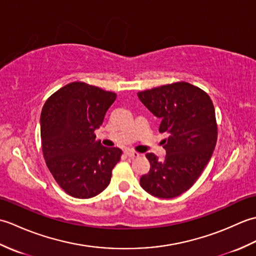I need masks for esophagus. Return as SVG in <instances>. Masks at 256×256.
<instances>
[{
	"label": "esophagus",
	"instance_id": "esophagus-1",
	"mask_svg": "<svg viewBox=\"0 0 256 256\" xmlns=\"http://www.w3.org/2000/svg\"><path fill=\"white\" fill-rule=\"evenodd\" d=\"M125 154H126L130 157V158H135V157L140 156L138 152H134V150H126V152H125Z\"/></svg>",
	"mask_w": 256,
	"mask_h": 256
}]
</instances>
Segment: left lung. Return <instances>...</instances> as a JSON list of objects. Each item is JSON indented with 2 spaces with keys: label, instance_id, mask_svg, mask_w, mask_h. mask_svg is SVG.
I'll return each mask as SVG.
<instances>
[{
  "label": "left lung",
  "instance_id": "left-lung-1",
  "mask_svg": "<svg viewBox=\"0 0 256 256\" xmlns=\"http://www.w3.org/2000/svg\"><path fill=\"white\" fill-rule=\"evenodd\" d=\"M140 102L162 120L160 132L166 156L146 154L150 170L140 179L157 198L170 199L192 186L210 160L218 138L214 106L204 90L184 81L138 94Z\"/></svg>",
  "mask_w": 256,
  "mask_h": 256
}]
</instances>
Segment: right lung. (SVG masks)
I'll list each match as a JSON object with an SVG mask.
<instances>
[{
  "label": "right lung",
  "mask_w": 256,
  "mask_h": 256,
  "mask_svg": "<svg viewBox=\"0 0 256 256\" xmlns=\"http://www.w3.org/2000/svg\"><path fill=\"white\" fill-rule=\"evenodd\" d=\"M116 99L114 92L80 81L57 90L40 114L42 150L57 184L74 198L99 194L111 180L122 150L96 140L94 131Z\"/></svg>",
  "instance_id": "right-lung-1"
}]
</instances>
